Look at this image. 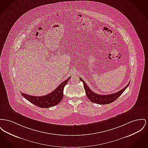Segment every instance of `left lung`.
Listing matches in <instances>:
<instances>
[{
  "label": "left lung",
  "mask_w": 148,
  "mask_h": 148,
  "mask_svg": "<svg viewBox=\"0 0 148 148\" xmlns=\"http://www.w3.org/2000/svg\"><path fill=\"white\" fill-rule=\"evenodd\" d=\"M80 80L83 83L84 88L88 99L93 103L99 104H109L113 102V101H114L116 99H117L121 95L122 93L125 91V90L127 88L130 84V82H129L126 87L115 93H112L111 95H98L96 93H94L93 92H92L82 79L80 78Z\"/></svg>",
  "instance_id": "obj_1"
}]
</instances>
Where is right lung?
Listing matches in <instances>:
<instances>
[{
  "mask_svg": "<svg viewBox=\"0 0 148 148\" xmlns=\"http://www.w3.org/2000/svg\"><path fill=\"white\" fill-rule=\"evenodd\" d=\"M67 79L57 87L51 93L44 96H30L25 93H21L27 100L31 103L41 108H49L59 104L63 98V90L64 87L67 84L69 79Z\"/></svg>",
  "mask_w": 148,
  "mask_h": 148,
  "instance_id": "add662e5",
  "label": "right lung"
}]
</instances>
